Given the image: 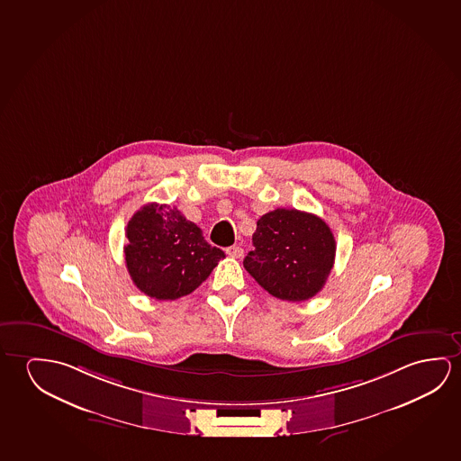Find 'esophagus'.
<instances>
[{
    "label": "esophagus",
    "instance_id": "1",
    "mask_svg": "<svg viewBox=\"0 0 461 461\" xmlns=\"http://www.w3.org/2000/svg\"><path fill=\"white\" fill-rule=\"evenodd\" d=\"M228 257H233V258H241L244 256V250L240 246H231V248L225 249Z\"/></svg>",
    "mask_w": 461,
    "mask_h": 461
}]
</instances>
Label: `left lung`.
<instances>
[{
	"instance_id": "1",
	"label": "left lung",
	"mask_w": 461,
	"mask_h": 461,
	"mask_svg": "<svg viewBox=\"0 0 461 461\" xmlns=\"http://www.w3.org/2000/svg\"><path fill=\"white\" fill-rule=\"evenodd\" d=\"M244 268L273 297L303 302L324 287L335 260V238L324 220L297 209L262 215Z\"/></svg>"
}]
</instances>
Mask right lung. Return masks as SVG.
<instances>
[{"mask_svg":"<svg viewBox=\"0 0 461 461\" xmlns=\"http://www.w3.org/2000/svg\"><path fill=\"white\" fill-rule=\"evenodd\" d=\"M124 258L139 291L176 300L204 283L225 252L205 241L198 225L177 207L149 203L129 220Z\"/></svg>","mask_w":461,"mask_h":461,"instance_id":"1","label":"right lung"}]
</instances>
